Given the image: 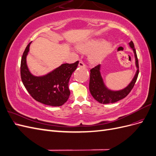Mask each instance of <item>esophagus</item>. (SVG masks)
Here are the masks:
<instances>
[{
	"label": "esophagus",
	"instance_id": "1",
	"mask_svg": "<svg viewBox=\"0 0 156 156\" xmlns=\"http://www.w3.org/2000/svg\"><path fill=\"white\" fill-rule=\"evenodd\" d=\"M79 66L81 67V68H85L86 65L83 62V61H80L79 63Z\"/></svg>",
	"mask_w": 156,
	"mask_h": 156
}]
</instances>
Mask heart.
<instances>
[{
    "mask_svg": "<svg viewBox=\"0 0 156 156\" xmlns=\"http://www.w3.org/2000/svg\"><path fill=\"white\" fill-rule=\"evenodd\" d=\"M110 48L109 44H104V41L101 40H91L80 45L78 49L84 52H89L94 50L90 56V59L94 62H98L103 58L109 51Z\"/></svg>",
    "mask_w": 156,
    "mask_h": 156,
    "instance_id": "obj_1",
    "label": "heart"
}]
</instances>
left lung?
I'll list each match as a JSON object with an SVG mask.
<instances>
[{
  "label": "left lung",
  "instance_id": "obj_1",
  "mask_svg": "<svg viewBox=\"0 0 156 156\" xmlns=\"http://www.w3.org/2000/svg\"><path fill=\"white\" fill-rule=\"evenodd\" d=\"M129 45L133 51L135 58V65L137 70H136L133 80L128 84V86L125 88L117 91H113L108 89L104 82H103V78L101 75L100 64L90 69L89 90L92 97L99 103L107 104V103H115L121 100L122 99L126 98L128 95L132 88H133L139 75V62L133 42L131 41L129 43Z\"/></svg>",
  "mask_w": 156,
  "mask_h": 156
}]
</instances>
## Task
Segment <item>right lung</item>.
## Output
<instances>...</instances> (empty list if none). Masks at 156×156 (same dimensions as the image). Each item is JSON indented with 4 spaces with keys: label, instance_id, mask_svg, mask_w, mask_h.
I'll return each mask as SVG.
<instances>
[{
    "label": "right lung",
    "instance_id": "right-lung-1",
    "mask_svg": "<svg viewBox=\"0 0 156 156\" xmlns=\"http://www.w3.org/2000/svg\"><path fill=\"white\" fill-rule=\"evenodd\" d=\"M30 44L27 46L21 61V77L23 84L37 101L50 106L62 105L70 95L68 83L79 61L73 64H63L43 76H35L30 73L27 64L26 58Z\"/></svg>",
    "mask_w": 156,
    "mask_h": 156
}]
</instances>
